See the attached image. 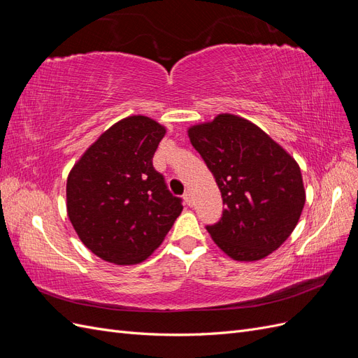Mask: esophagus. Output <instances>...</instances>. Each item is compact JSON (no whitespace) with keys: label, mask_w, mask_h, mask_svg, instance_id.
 I'll return each instance as SVG.
<instances>
[{"label":"esophagus","mask_w":358,"mask_h":358,"mask_svg":"<svg viewBox=\"0 0 358 358\" xmlns=\"http://www.w3.org/2000/svg\"><path fill=\"white\" fill-rule=\"evenodd\" d=\"M183 199H185V201H187V204L188 206H192L194 204V200H192V192L188 189V191H185V194H183Z\"/></svg>","instance_id":"obj_1"}]
</instances>
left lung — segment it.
I'll list each match as a JSON object with an SVG mask.
<instances>
[{"instance_id":"8db88e82","label":"left lung","mask_w":358,"mask_h":358,"mask_svg":"<svg viewBox=\"0 0 358 358\" xmlns=\"http://www.w3.org/2000/svg\"><path fill=\"white\" fill-rule=\"evenodd\" d=\"M188 137L221 191V220L206 227L216 246L236 262L276 251L306 201L297 161L262 128L231 113L189 127Z\"/></svg>"}]
</instances>
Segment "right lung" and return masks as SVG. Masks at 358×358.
I'll return each mask as SVG.
<instances>
[{
    "mask_svg": "<svg viewBox=\"0 0 358 358\" xmlns=\"http://www.w3.org/2000/svg\"><path fill=\"white\" fill-rule=\"evenodd\" d=\"M166 127L143 115L121 119L95 140L67 178V213L82 243L104 262L138 264L182 212L152 158Z\"/></svg>",
    "mask_w": 358,
    "mask_h": 358,
    "instance_id": "add662e5",
    "label": "right lung"
}]
</instances>
